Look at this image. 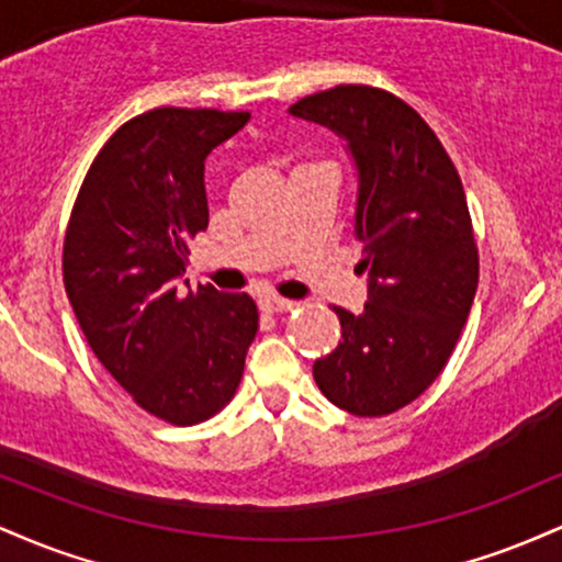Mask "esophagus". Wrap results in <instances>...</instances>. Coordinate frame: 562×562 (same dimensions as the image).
Masks as SVG:
<instances>
[{
    "label": "esophagus",
    "mask_w": 562,
    "mask_h": 562,
    "mask_svg": "<svg viewBox=\"0 0 562 562\" xmlns=\"http://www.w3.org/2000/svg\"><path fill=\"white\" fill-rule=\"evenodd\" d=\"M295 306H299V303H295V301H288V299H277V295H267V299H261V308H263V312H272V314L293 312Z\"/></svg>",
    "instance_id": "34e87169"
}]
</instances>
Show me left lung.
Listing matches in <instances>:
<instances>
[{
  "label": "left lung",
  "instance_id": "left-lung-1",
  "mask_svg": "<svg viewBox=\"0 0 562 562\" xmlns=\"http://www.w3.org/2000/svg\"><path fill=\"white\" fill-rule=\"evenodd\" d=\"M290 115L338 134L359 182L367 303L362 314L335 306L344 340L314 362V380L351 415H391L443 370L479 288L460 173L420 113L383 89L344 83L303 97Z\"/></svg>",
  "mask_w": 562,
  "mask_h": 562
}]
</instances>
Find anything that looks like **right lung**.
I'll return each mask as SVG.
<instances>
[{"instance_id": "add662e5", "label": "right lung", "mask_w": 562, "mask_h": 562, "mask_svg": "<svg viewBox=\"0 0 562 562\" xmlns=\"http://www.w3.org/2000/svg\"><path fill=\"white\" fill-rule=\"evenodd\" d=\"M248 119L156 108L126 121L68 222L63 282L94 357L142 409L173 425L209 420L235 396L259 330L248 293L182 280L187 243L209 227L205 158Z\"/></svg>"}]
</instances>
